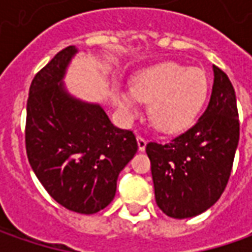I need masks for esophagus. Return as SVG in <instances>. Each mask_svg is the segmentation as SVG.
Here are the masks:
<instances>
[{"instance_id":"34e87169","label":"esophagus","mask_w":252,"mask_h":252,"mask_svg":"<svg viewBox=\"0 0 252 252\" xmlns=\"http://www.w3.org/2000/svg\"><path fill=\"white\" fill-rule=\"evenodd\" d=\"M146 144H147L146 139H144L143 136H137V146H139V150L140 151L146 150Z\"/></svg>"}]
</instances>
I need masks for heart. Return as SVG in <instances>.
<instances>
[{
	"mask_svg": "<svg viewBox=\"0 0 252 252\" xmlns=\"http://www.w3.org/2000/svg\"><path fill=\"white\" fill-rule=\"evenodd\" d=\"M208 77L200 68L178 63H161L141 70L131 80L130 91L119 95L122 111L139 113L140 102L150 103L149 118L156 129L177 133L198 118L208 98Z\"/></svg>",
	"mask_w": 252,
	"mask_h": 252,
	"instance_id": "b5f03b06",
	"label": "heart"
}]
</instances>
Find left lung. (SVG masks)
Masks as SVG:
<instances>
[{
	"label": "left lung",
	"instance_id": "left-lung-1",
	"mask_svg": "<svg viewBox=\"0 0 252 252\" xmlns=\"http://www.w3.org/2000/svg\"><path fill=\"white\" fill-rule=\"evenodd\" d=\"M215 81L206 111L169 143L150 141L146 153L157 206L169 218L198 216L226 189L240 139L236 92L227 74L213 65Z\"/></svg>",
	"mask_w": 252,
	"mask_h": 252
}]
</instances>
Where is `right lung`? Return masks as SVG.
Masks as SVG:
<instances>
[{"instance_id": "1", "label": "right lung", "mask_w": 252, "mask_h": 252, "mask_svg": "<svg viewBox=\"0 0 252 252\" xmlns=\"http://www.w3.org/2000/svg\"><path fill=\"white\" fill-rule=\"evenodd\" d=\"M77 53L68 46L34 75L26 105L29 164L52 198L92 215L111 203L119 172L137 151L131 130L116 127L96 103L71 96L63 84Z\"/></svg>"}]
</instances>
